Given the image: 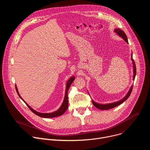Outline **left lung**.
<instances>
[{"label": "left lung", "instance_id": "obj_1", "mask_svg": "<svg viewBox=\"0 0 150 150\" xmlns=\"http://www.w3.org/2000/svg\"><path fill=\"white\" fill-rule=\"evenodd\" d=\"M114 32H115L119 36H120V37H122L125 41L126 42H127V43L128 44V40H127V37H126V35L125 34V33L120 29L119 28H116L115 30H114ZM131 60L132 62V64H133V68H134V69H133V72H134V75H133V79L134 80L135 79V75H136V66H135V62L132 58V54H131ZM132 87H133V85H132L131 88L129 89V91L127 92V93L126 94V95L122 98L119 101H117L116 102H114V103H108V104H100V103H97L96 102H95L94 101H93L92 100V101H93V103L94 104V105L96 107V108H97V109H99L100 110H108V109H112L113 108H115V107L120 105V104H122V103H123L127 99V98L129 97L131 92H132Z\"/></svg>", "mask_w": 150, "mask_h": 150}]
</instances>
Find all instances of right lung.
Here are the masks:
<instances>
[{
    "instance_id": "1",
    "label": "right lung",
    "mask_w": 150,
    "mask_h": 150,
    "mask_svg": "<svg viewBox=\"0 0 150 150\" xmlns=\"http://www.w3.org/2000/svg\"><path fill=\"white\" fill-rule=\"evenodd\" d=\"M75 79V76H71L69 80L67 81V85H66V90H65V97H64V100H63V103L62 104L61 106L59 108V109L54 112H52V113H40V112H38L37 111H35V110H34L32 108H31V107L23 99V98L21 97L19 93H18V88H17V87L16 85H15V88H16V91L19 96V97L23 100V101L27 104V105L28 107V108L31 110V111H32L34 114H35L36 115L40 116V117H44V118H52V117H57V116H61L64 113H65L66 112V110L68 109V90L71 86V83H72V82L74 81Z\"/></svg>"
}]
</instances>
